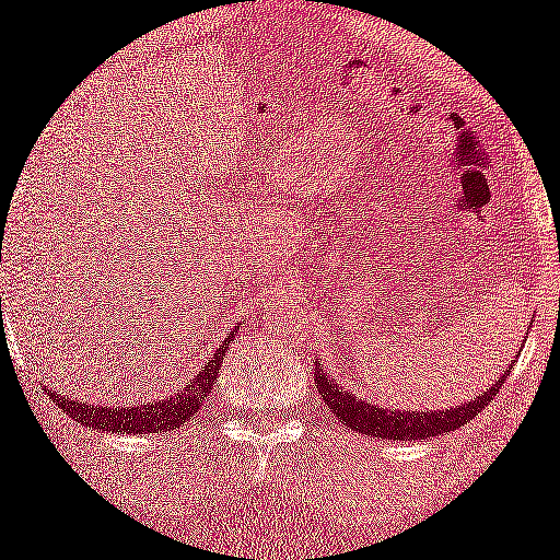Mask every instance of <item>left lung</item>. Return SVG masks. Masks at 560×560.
I'll return each mask as SVG.
<instances>
[{
    "label": "left lung",
    "instance_id": "left-lung-1",
    "mask_svg": "<svg viewBox=\"0 0 560 560\" xmlns=\"http://www.w3.org/2000/svg\"><path fill=\"white\" fill-rule=\"evenodd\" d=\"M510 370H504L502 378L493 381L480 397L469 399V402L456 405V408H448V410L381 408L378 402H368V399L357 397V394H351L349 388L340 386L338 378L325 373V368H319V364H316L314 384L319 388L329 413L338 416L340 423H346V427L354 429V432L368 434V438H384V440H427V438H438V434L443 432H453V429H462L464 423L472 421L475 416H478L480 410L497 397L499 386L504 384Z\"/></svg>",
    "mask_w": 560,
    "mask_h": 560
}]
</instances>
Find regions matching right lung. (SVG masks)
<instances>
[{
  "mask_svg": "<svg viewBox=\"0 0 560 560\" xmlns=\"http://www.w3.org/2000/svg\"><path fill=\"white\" fill-rule=\"evenodd\" d=\"M235 338V329L225 338V343L214 351V357L192 375L182 388H174V394L168 397L155 399V402L147 405H120L115 408H98V405H85L80 399L61 397V394L50 392L52 399L61 410H67L74 421H80L82 427L98 429V432H112V434H150V432H174V429L185 427V421H190L192 416L201 410L206 394L211 392L217 384V375H220L222 357H225L228 346Z\"/></svg>",
  "mask_w": 560,
  "mask_h": 560,
  "instance_id": "obj_1",
  "label": "right lung"
}]
</instances>
